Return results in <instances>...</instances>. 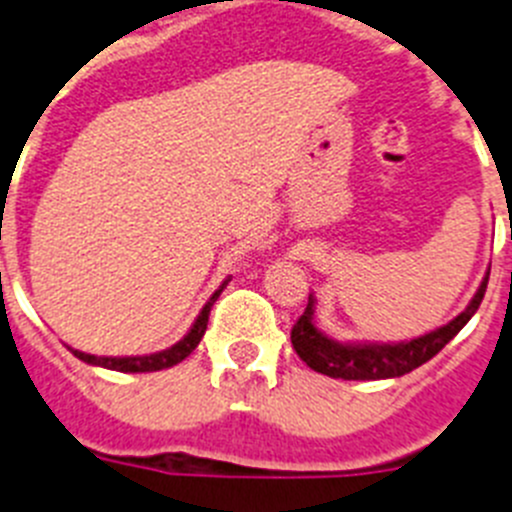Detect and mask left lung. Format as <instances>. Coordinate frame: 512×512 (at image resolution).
I'll return each mask as SVG.
<instances>
[{"label": "left lung", "instance_id": "1", "mask_svg": "<svg viewBox=\"0 0 512 512\" xmlns=\"http://www.w3.org/2000/svg\"><path fill=\"white\" fill-rule=\"evenodd\" d=\"M487 279L490 271L485 274L479 284L477 295L467 305V310L459 312L451 323L425 333V336L413 338V341L402 343H338L328 338L323 330L315 325V297H307V307L300 315V320L292 328V346L297 356L310 366L312 372H320L333 379H392L402 374L413 372L425 361L441 351L451 338L459 333L464 325L472 320L477 312L479 302L485 297Z\"/></svg>", "mask_w": 512, "mask_h": 512}]
</instances>
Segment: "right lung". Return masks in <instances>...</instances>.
<instances>
[{
	"instance_id": "obj_1",
	"label": "right lung",
	"mask_w": 512,
	"mask_h": 512,
	"mask_svg": "<svg viewBox=\"0 0 512 512\" xmlns=\"http://www.w3.org/2000/svg\"><path fill=\"white\" fill-rule=\"evenodd\" d=\"M228 282H230V279H225L215 295L207 300V305L202 307V312L197 315V320H194V325L189 328L187 336H184L179 343H174L171 348L158 351V354H148V356H94V354H84V351H76V348H71V351H74L76 359L87 361V364H92V366H104V369H112V372L138 374V372H161V369H169V366H174V364H179V361L187 359L194 348H197V343L202 341V336H205V330H207V320H210L212 305H215V300L220 297V292H223L225 284H228Z\"/></svg>"
}]
</instances>
